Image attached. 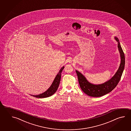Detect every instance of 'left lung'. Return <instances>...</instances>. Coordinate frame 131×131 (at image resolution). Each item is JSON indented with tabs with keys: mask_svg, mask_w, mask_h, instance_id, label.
Returning <instances> with one entry per match:
<instances>
[{
	"mask_svg": "<svg viewBox=\"0 0 131 131\" xmlns=\"http://www.w3.org/2000/svg\"><path fill=\"white\" fill-rule=\"evenodd\" d=\"M115 39L118 42L117 47L120 55L121 62L117 72L110 80L103 83L95 85L90 83L82 73L76 70L81 89L86 94L90 96L100 97L111 92L117 86L121 79L125 67V57L119 40L117 37H115Z\"/></svg>",
	"mask_w": 131,
	"mask_h": 131,
	"instance_id": "left-lung-1",
	"label": "left lung"
}]
</instances>
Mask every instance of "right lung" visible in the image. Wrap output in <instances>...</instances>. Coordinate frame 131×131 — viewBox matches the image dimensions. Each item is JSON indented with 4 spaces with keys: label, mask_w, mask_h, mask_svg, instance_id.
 <instances>
[{
    "label": "right lung",
    "mask_w": 131,
    "mask_h": 131,
    "mask_svg": "<svg viewBox=\"0 0 131 131\" xmlns=\"http://www.w3.org/2000/svg\"><path fill=\"white\" fill-rule=\"evenodd\" d=\"M64 67H62L59 70V73L57 74V75H56V77L52 83L50 87L46 91L39 95H31L35 97L42 98L48 97L53 95L57 91V89H58L60 80H61V74L62 70L64 69Z\"/></svg>",
    "instance_id": "add662e5"
}]
</instances>
